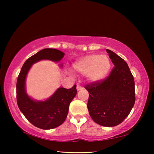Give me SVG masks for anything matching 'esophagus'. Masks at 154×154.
<instances>
[{
  "label": "esophagus",
  "instance_id": "esophagus-1",
  "mask_svg": "<svg viewBox=\"0 0 154 154\" xmlns=\"http://www.w3.org/2000/svg\"><path fill=\"white\" fill-rule=\"evenodd\" d=\"M83 89V88L81 87V86H80V85H77V91H80V90H82Z\"/></svg>",
  "mask_w": 154,
  "mask_h": 154
}]
</instances>
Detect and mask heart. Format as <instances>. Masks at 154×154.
<instances>
[{"instance_id": "1", "label": "heart", "mask_w": 154, "mask_h": 154, "mask_svg": "<svg viewBox=\"0 0 154 154\" xmlns=\"http://www.w3.org/2000/svg\"><path fill=\"white\" fill-rule=\"evenodd\" d=\"M73 69L85 75L91 83H98L107 77L111 69L110 58L106 55L90 54L80 58L73 64Z\"/></svg>"}]
</instances>
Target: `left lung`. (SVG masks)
Segmentation results:
<instances>
[{
  "label": "left lung",
  "mask_w": 154,
  "mask_h": 154,
  "mask_svg": "<svg viewBox=\"0 0 154 154\" xmlns=\"http://www.w3.org/2000/svg\"><path fill=\"white\" fill-rule=\"evenodd\" d=\"M114 64L106 79L87 85V108L91 117L103 126L119 125L128 116L135 103V85L128 65L122 58L106 49Z\"/></svg>",
  "instance_id": "1"
}]
</instances>
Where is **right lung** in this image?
Wrapping results in <instances>:
<instances>
[{
	"label": "right lung",
	"instance_id": "right-lung-1",
	"mask_svg": "<svg viewBox=\"0 0 154 154\" xmlns=\"http://www.w3.org/2000/svg\"><path fill=\"white\" fill-rule=\"evenodd\" d=\"M65 54L60 50L45 48L25 61L16 83V99L19 109L26 119L39 128L50 130L63 123L67 116L69 106L77 94L76 85L69 89L60 87L48 99L36 100L28 95L26 90V79L32 65L41 60H50L58 63ZM63 67V64H60Z\"/></svg>",
	"mask_w": 154,
	"mask_h": 154
}]
</instances>
